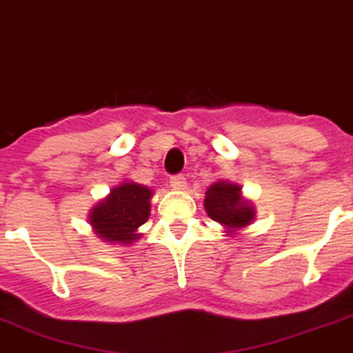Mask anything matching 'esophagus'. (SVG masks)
<instances>
[{
	"label": "esophagus",
	"instance_id": "esophagus-1",
	"mask_svg": "<svg viewBox=\"0 0 353 353\" xmlns=\"http://www.w3.org/2000/svg\"><path fill=\"white\" fill-rule=\"evenodd\" d=\"M170 186L176 188V190H183L186 186V177L183 174H176V176L170 177Z\"/></svg>",
	"mask_w": 353,
	"mask_h": 353
}]
</instances>
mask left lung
Instances as JSON below:
<instances>
[{
	"mask_svg": "<svg viewBox=\"0 0 353 353\" xmlns=\"http://www.w3.org/2000/svg\"><path fill=\"white\" fill-rule=\"evenodd\" d=\"M240 190L242 188L239 184L226 183V181H217L209 186L203 205L210 219L221 223L228 230L251 225L256 210L251 203L242 199Z\"/></svg>",
	"mask_w": 353,
	"mask_h": 353,
	"instance_id": "left-lung-1",
	"label": "left lung"
}]
</instances>
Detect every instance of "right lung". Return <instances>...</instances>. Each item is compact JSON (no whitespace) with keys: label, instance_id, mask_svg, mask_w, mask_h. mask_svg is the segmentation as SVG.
<instances>
[{"label":"right lung","instance_id":"obj_1","mask_svg":"<svg viewBox=\"0 0 353 353\" xmlns=\"http://www.w3.org/2000/svg\"><path fill=\"white\" fill-rule=\"evenodd\" d=\"M150 188L123 183L113 188L106 199L90 212V225L106 242L132 243L139 239L137 228L150 217Z\"/></svg>","mask_w":353,"mask_h":353}]
</instances>
